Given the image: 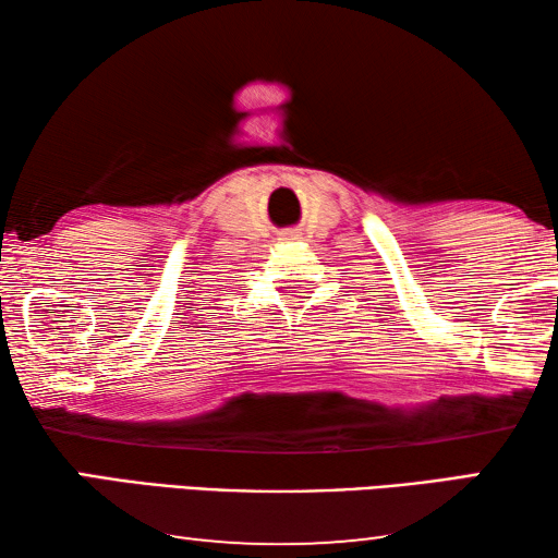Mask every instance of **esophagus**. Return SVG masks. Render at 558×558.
<instances>
[{
	"label": "esophagus",
	"instance_id": "obj_1",
	"mask_svg": "<svg viewBox=\"0 0 558 558\" xmlns=\"http://www.w3.org/2000/svg\"><path fill=\"white\" fill-rule=\"evenodd\" d=\"M288 235H292V233H288Z\"/></svg>",
	"mask_w": 558,
	"mask_h": 558
}]
</instances>
